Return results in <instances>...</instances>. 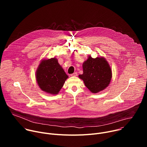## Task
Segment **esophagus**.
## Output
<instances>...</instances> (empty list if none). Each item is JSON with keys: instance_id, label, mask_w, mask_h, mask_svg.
I'll use <instances>...</instances> for the list:
<instances>
[{"instance_id": "obj_1", "label": "esophagus", "mask_w": 147, "mask_h": 147, "mask_svg": "<svg viewBox=\"0 0 147 147\" xmlns=\"http://www.w3.org/2000/svg\"><path fill=\"white\" fill-rule=\"evenodd\" d=\"M70 76H71V77H76V76H77V73H73V74H70Z\"/></svg>"}]
</instances>
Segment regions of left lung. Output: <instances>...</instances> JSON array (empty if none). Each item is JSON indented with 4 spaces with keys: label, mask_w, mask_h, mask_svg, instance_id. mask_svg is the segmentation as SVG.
<instances>
[{
    "label": "left lung",
    "mask_w": 147,
    "mask_h": 147,
    "mask_svg": "<svg viewBox=\"0 0 147 147\" xmlns=\"http://www.w3.org/2000/svg\"><path fill=\"white\" fill-rule=\"evenodd\" d=\"M83 73L78 76L92 93L105 89L110 84L112 73L107 60L103 57L92 58L90 55L82 64Z\"/></svg>",
    "instance_id": "obj_1"
}]
</instances>
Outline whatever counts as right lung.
Masks as SVG:
<instances>
[{"instance_id": "1", "label": "right lung", "mask_w": 147, "mask_h": 147, "mask_svg": "<svg viewBox=\"0 0 147 147\" xmlns=\"http://www.w3.org/2000/svg\"><path fill=\"white\" fill-rule=\"evenodd\" d=\"M68 77L55 57L42 60L36 71V80L39 88L52 95L59 93Z\"/></svg>"}]
</instances>
